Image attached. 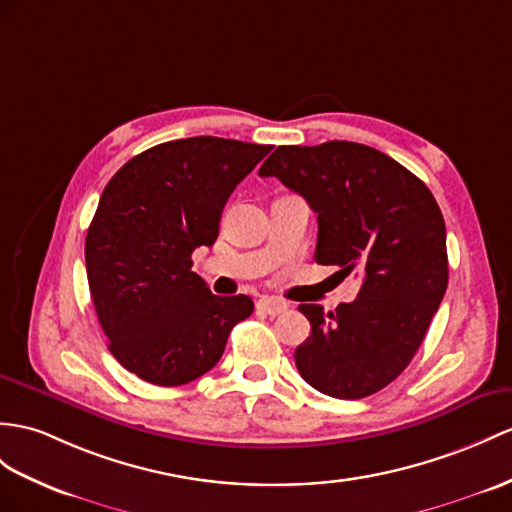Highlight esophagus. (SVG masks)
Listing matches in <instances>:
<instances>
[{"mask_svg":"<svg viewBox=\"0 0 512 512\" xmlns=\"http://www.w3.org/2000/svg\"><path fill=\"white\" fill-rule=\"evenodd\" d=\"M256 308L260 310V313H265V315H280V313H284V310L289 308V306H286V302H282V299L263 297V299H258Z\"/></svg>","mask_w":512,"mask_h":512,"instance_id":"1","label":"esophagus"}]
</instances>
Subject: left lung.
<instances>
[{
  "mask_svg": "<svg viewBox=\"0 0 512 512\" xmlns=\"http://www.w3.org/2000/svg\"><path fill=\"white\" fill-rule=\"evenodd\" d=\"M317 213L315 260L360 273L350 304H302L310 336L295 365L313 389L360 400L413 360L447 289L445 221L434 195L400 162L350 141L280 145L260 167Z\"/></svg>",
  "mask_w": 512,
  "mask_h": 512,
  "instance_id": "1",
  "label": "left lung"
}]
</instances>
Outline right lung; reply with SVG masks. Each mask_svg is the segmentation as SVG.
Masks as SVG:
<instances>
[{
  "instance_id": "1",
  "label": "right lung",
  "mask_w": 512,
  "mask_h": 512,
  "mask_svg": "<svg viewBox=\"0 0 512 512\" xmlns=\"http://www.w3.org/2000/svg\"><path fill=\"white\" fill-rule=\"evenodd\" d=\"M271 145L219 136L160 143L110 178L86 232V276L108 350L158 386L213 369L230 330L252 315L247 295H213L191 271L217 241L223 206Z\"/></svg>"
}]
</instances>
